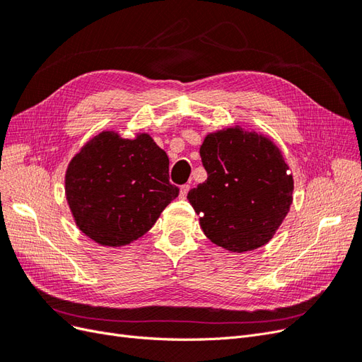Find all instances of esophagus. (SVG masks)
<instances>
[{
  "instance_id": "obj_1",
  "label": "esophagus",
  "mask_w": 362,
  "mask_h": 362,
  "mask_svg": "<svg viewBox=\"0 0 362 362\" xmlns=\"http://www.w3.org/2000/svg\"><path fill=\"white\" fill-rule=\"evenodd\" d=\"M189 190H190V185H189V184H184V185H181V189H180V198H181V199H185V198H187Z\"/></svg>"
}]
</instances>
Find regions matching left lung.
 Returning a JSON list of instances; mask_svg holds the SVG:
<instances>
[{"label":"left lung","instance_id":"1","mask_svg":"<svg viewBox=\"0 0 362 362\" xmlns=\"http://www.w3.org/2000/svg\"><path fill=\"white\" fill-rule=\"evenodd\" d=\"M199 154L208 178L187 198L204 234L238 254L267 245L290 211L294 190L275 141L234 125L208 133Z\"/></svg>","mask_w":362,"mask_h":362}]
</instances>
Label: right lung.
Instances as JSON below:
<instances>
[{
    "label": "right lung",
    "mask_w": 362,
    "mask_h": 362,
    "mask_svg": "<svg viewBox=\"0 0 362 362\" xmlns=\"http://www.w3.org/2000/svg\"><path fill=\"white\" fill-rule=\"evenodd\" d=\"M180 193L169 182V157L148 133L127 139L108 129L72 157L64 196L80 231L104 247L144 237Z\"/></svg>",
    "instance_id": "obj_1"
}]
</instances>
